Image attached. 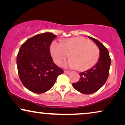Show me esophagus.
Masks as SVG:
<instances>
[{
    "label": "esophagus",
    "instance_id": "obj_1",
    "mask_svg": "<svg viewBox=\"0 0 125 125\" xmlns=\"http://www.w3.org/2000/svg\"><path fill=\"white\" fill-rule=\"evenodd\" d=\"M70 72H69V71H67V70H64V74H69Z\"/></svg>",
    "mask_w": 125,
    "mask_h": 125
}]
</instances>
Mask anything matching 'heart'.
<instances>
[{
  "label": "heart",
  "mask_w": 125,
  "mask_h": 125,
  "mask_svg": "<svg viewBox=\"0 0 125 125\" xmlns=\"http://www.w3.org/2000/svg\"><path fill=\"white\" fill-rule=\"evenodd\" d=\"M50 52L54 62L61 65L70 56L67 63L72 68L81 72L87 71L95 65L100 56V51L90 40L83 37L66 39L62 42H52Z\"/></svg>",
  "instance_id": "1"
}]
</instances>
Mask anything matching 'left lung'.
<instances>
[{
	"instance_id": "left-lung-1",
	"label": "left lung",
	"mask_w": 125,
	"mask_h": 125,
	"mask_svg": "<svg viewBox=\"0 0 125 125\" xmlns=\"http://www.w3.org/2000/svg\"><path fill=\"white\" fill-rule=\"evenodd\" d=\"M88 37L94 41L100 49V58L94 67L80 73L79 82L72 84L75 89L84 94H93L104 85L109 76L111 63L107 48L99 41L92 37Z\"/></svg>"
}]
</instances>
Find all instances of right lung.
I'll list each match as a JSON object with an SVG mask.
<instances>
[{"label":"right lung","instance_id":"right-lung-1","mask_svg":"<svg viewBox=\"0 0 125 125\" xmlns=\"http://www.w3.org/2000/svg\"><path fill=\"white\" fill-rule=\"evenodd\" d=\"M56 36L51 32L37 34L22 43L17 56L19 76L30 91L41 94L50 90L63 70L54 63L50 46Z\"/></svg>","mask_w":125,"mask_h":125}]
</instances>
